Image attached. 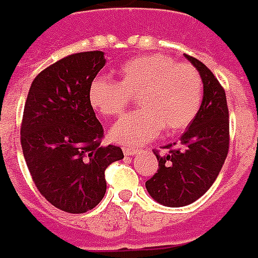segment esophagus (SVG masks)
Listing matches in <instances>:
<instances>
[{
  "mask_svg": "<svg viewBox=\"0 0 258 258\" xmlns=\"http://www.w3.org/2000/svg\"><path fill=\"white\" fill-rule=\"evenodd\" d=\"M140 150L135 149V147H123V154L125 155H136L139 154Z\"/></svg>",
  "mask_w": 258,
  "mask_h": 258,
  "instance_id": "obj_1",
  "label": "esophagus"
}]
</instances>
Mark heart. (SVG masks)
<instances>
[{"instance_id":"b5f03b06","label":"heart","mask_w":258,"mask_h":258,"mask_svg":"<svg viewBox=\"0 0 258 258\" xmlns=\"http://www.w3.org/2000/svg\"><path fill=\"white\" fill-rule=\"evenodd\" d=\"M119 82L97 76L89 86V101L98 114L115 118L125 112L138 97L140 108L125 115L111 129L118 143L138 146L157 138L180 132L190 125L202 107L204 83L190 63H178L169 56L154 54L126 61Z\"/></svg>"}]
</instances>
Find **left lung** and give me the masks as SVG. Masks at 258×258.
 Returning <instances> with one entry per match:
<instances>
[{
  "instance_id": "8db88e82",
  "label": "left lung",
  "mask_w": 258,
  "mask_h": 258,
  "mask_svg": "<svg viewBox=\"0 0 258 258\" xmlns=\"http://www.w3.org/2000/svg\"><path fill=\"white\" fill-rule=\"evenodd\" d=\"M186 58L200 72L204 83L202 107L179 142L161 154L154 150L158 169L146 182L150 196L167 207H182L213 186L229 151V111L224 87L203 62Z\"/></svg>"
}]
</instances>
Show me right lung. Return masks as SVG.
I'll return each mask as SVG.
<instances>
[{"mask_svg": "<svg viewBox=\"0 0 258 258\" xmlns=\"http://www.w3.org/2000/svg\"><path fill=\"white\" fill-rule=\"evenodd\" d=\"M105 65L104 52L86 51L41 71L29 89L21 144L37 190L54 207L82 214L107 190L105 169L122 160L104 146V129L89 101V86Z\"/></svg>", "mask_w": 258, "mask_h": 258, "instance_id": "obj_1", "label": "right lung"}]
</instances>
